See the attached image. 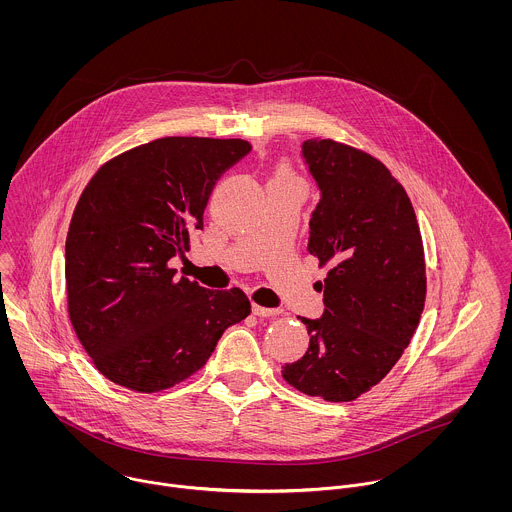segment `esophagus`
Instances as JSON below:
<instances>
[{"mask_svg":"<svg viewBox=\"0 0 512 512\" xmlns=\"http://www.w3.org/2000/svg\"><path fill=\"white\" fill-rule=\"evenodd\" d=\"M252 313L258 315V317H274V315H278L280 311H278V309H270V307H262V305H258V303H252Z\"/></svg>","mask_w":512,"mask_h":512,"instance_id":"1","label":"esophagus"}]
</instances>
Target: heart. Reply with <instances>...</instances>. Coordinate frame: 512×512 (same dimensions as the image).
I'll use <instances>...</instances> for the list:
<instances>
[{"mask_svg":"<svg viewBox=\"0 0 512 512\" xmlns=\"http://www.w3.org/2000/svg\"><path fill=\"white\" fill-rule=\"evenodd\" d=\"M278 175H292V173H290V169H286V167H284V169H280V173H278Z\"/></svg>","mask_w":512,"mask_h":512,"instance_id":"1","label":"heart"}]
</instances>
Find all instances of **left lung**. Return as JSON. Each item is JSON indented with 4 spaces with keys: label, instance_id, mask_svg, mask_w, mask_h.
<instances>
[{
    "label": "left lung",
    "instance_id": "1",
    "mask_svg": "<svg viewBox=\"0 0 512 512\" xmlns=\"http://www.w3.org/2000/svg\"><path fill=\"white\" fill-rule=\"evenodd\" d=\"M321 189L307 250L327 270L325 313L305 319L309 347L282 366L295 390L351 402L398 363L426 301L420 226L406 189L363 149L335 140L303 142Z\"/></svg>",
    "mask_w": 512,
    "mask_h": 512
}]
</instances>
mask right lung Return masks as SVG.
I'll return each instance as SVG.
<instances>
[{"label": "right lung", "instance_id": "add662e5", "mask_svg": "<svg viewBox=\"0 0 512 512\" xmlns=\"http://www.w3.org/2000/svg\"><path fill=\"white\" fill-rule=\"evenodd\" d=\"M246 140L169 136L108 159L84 187L67 234L65 280L74 333L94 366L134 392L167 390L213 355L250 313L240 288L173 280L220 175Z\"/></svg>", "mask_w": 512, "mask_h": 512}]
</instances>
